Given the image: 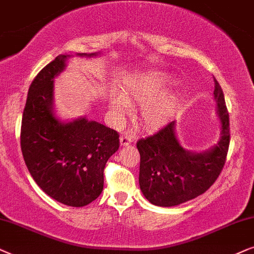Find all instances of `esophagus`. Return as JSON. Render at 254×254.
Here are the masks:
<instances>
[{"label":"esophagus","mask_w":254,"mask_h":254,"mask_svg":"<svg viewBox=\"0 0 254 254\" xmlns=\"http://www.w3.org/2000/svg\"><path fill=\"white\" fill-rule=\"evenodd\" d=\"M133 141V136L132 134L125 132L121 136V145H123V146H127V145L131 144Z\"/></svg>","instance_id":"34e87169"}]
</instances>
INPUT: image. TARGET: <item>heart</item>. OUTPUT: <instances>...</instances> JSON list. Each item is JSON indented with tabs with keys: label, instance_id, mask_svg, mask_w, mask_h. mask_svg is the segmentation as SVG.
Instances as JSON below:
<instances>
[{
	"label": "heart",
	"instance_id": "heart-1",
	"mask_svg": "<svg viewBox=\"0 0 254 254\" xmlns=\"http://www.w3.org/2000/svg\"><path fill=\"white\" fill-rule=\"evenodd\" d=\"M172 83L171 76L162 72H151L132 77L125 88L127 100L143 103L140 120L144 125L154 127L164 124L178 107V97L174 94L157 97ZM130 106L127 100L117 96L111 101V114L118 121L124 120L129 113Z\"/></svg>",
	"mask_w": 254,
	"mask_h": 254
}]
</instances>
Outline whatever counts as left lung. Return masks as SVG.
<instances>
[{
	"instance_id": "1",
	"label": "left lung",
	"mask_w": 254,
	"mask_h": 254,
	"mask_svg": "<svg viewBox=\"0 0 254 254\" xmlns=\"http://www.w3.org/2000/svg\"><path fill=\"white\" fill-rule=\"evenodd\" d=\"M214 96L222 123L221 139L202 153L186 151L175 134V122L152 136L140 138L139 186L145 197L159 207H174L203 194L224 167L230 145V120L224 94L215 79Z\"/></svg>"
}]
</instances>
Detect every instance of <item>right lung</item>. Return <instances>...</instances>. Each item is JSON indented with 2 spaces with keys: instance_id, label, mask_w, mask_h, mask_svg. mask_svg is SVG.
<instances>
[{
  "instance_id": "1",
  "label": "right lung",
  "mask_w": 254,
  "mask_h": 254,
  "mask_svg": "<svg viewBox=\"0 0 254 254\" xmlns=\"http://www.w3.org/2000/svg\"><path fill=\"white\" fill-rule=\"evenodd\" d=\"M68 57H57L30 84L21 148L30 174L43 191L63 204L84 207L103 190L104 167L120 147V134L86 117L69 123L54 117L53 79L65 68Z\"/></svg>"
}]
</instances>
